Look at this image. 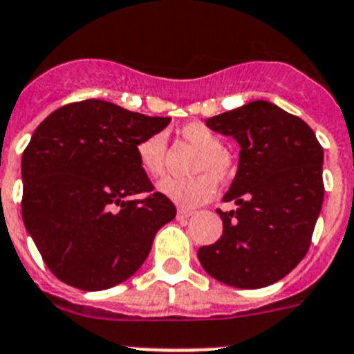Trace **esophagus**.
Here are the masks:
<instances>
[{"label": "esophagus", "mask_w": 354, "mask_h": 354, "mask_svg": "<svg viewBox=\"0 0 354 354\" xmlns=\"http://www.w3.org/2000/svg\"><path fill=\"white\" fill-rule=\"evenodd\" d=\"M194 210H189V209H178V219H187L191 218Z\"/></svg>", "instance_id": "34e87169"}]
</instances>
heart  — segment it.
I'll use <instances>...</instances> for the list:
<instances>
[{
    "label": "heart",
    "mask_w": 354,
    "mask_h": 354,
    "mask_svg": "<svg viewBox=\"0 0 354 354\" xmlns=\"http://www.w3.org/2000/svg\"><path fill=\"white\" fill-rule=\"evenodd\" d=\"M185 142L198 149L191 171V178H165L158 183L160 194L169 198L180 207H198L216 194V180L228 182L236 174V160L223 149V142L216 131L201 122H189L180 129ZM138 163L149 176H160L165 169L167 138L163 133L145 136L136 145Z\"/></svg>",
    "instance_id": "1"
}]
</instances>
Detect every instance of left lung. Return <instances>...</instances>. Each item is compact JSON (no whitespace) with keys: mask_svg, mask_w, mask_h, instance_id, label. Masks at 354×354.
<instances>
[{"mask_svg":"<svg viewBox=\"0 0 354 354\" xmlns=\"http://www.w3.org/2000/svg\"><path fill=\"white\" fill-rule=\"evenodd\" d=\"M239 144L237 174L223 201V236L201 246L205 272L234 288L277 283L304 259L324 201V151L302 118L254 100L207 120Z\"/></svg>","mask_w":354,"mask_h":354,"instance_id":"1","label":"left lung"}]
</instances>
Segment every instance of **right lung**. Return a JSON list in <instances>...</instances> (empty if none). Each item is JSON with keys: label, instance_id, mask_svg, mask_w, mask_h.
<instances>
[{"label": "right lung", "instance_id": "obj_1", "mask_svg": "<svg viewBox=\"0 0 354 354\" xmlns=\"http://www.w3.org/2000/svg\"><path fill=\"white\" fill-rule=\"evenodd\" d=\"M169 122L90 99L55 109L37 126L21 160V212L59 281L108 290L147 259L176 207L153 192L136 145ZM136 194L146 198L135 201Z\"/></svg>", "mask_w": 354, "mask_h": 354}]
</instances>
